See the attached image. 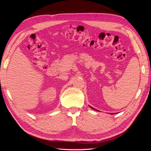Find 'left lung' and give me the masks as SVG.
Listing matches in <instances>:
<instances>
[{
	"label": "left lung",
	"instance_id": "8db88e82",
	"mask_svg": "<svg viewBox=\"0 0 151 151\" xmlns=\"http://www.w3.org/2000/svg\"><path fill=\"white\" fill-rule=\"evenodd\" d=\"M90 107H91V108H92V109H95V110H97V109H94V108H93V107H91V106H90Z\"/></svg>",
	"mask_w": 151,
	"mask_h": 151
}]
</instances>
